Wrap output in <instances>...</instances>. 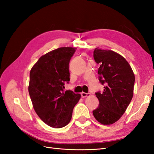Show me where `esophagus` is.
Here are the masks:
<instances>
[{
    "instance_id": "34e87169",
    "label": "esophagus",
    "mask_w": 154,
    "mask_h": 154,
    "mask_svg": "<svg viewBox=\"0 0 154 154\" xmlns=\"http://www.w3.org/2000/svg\"><path fill=\"white\" fill-rule=\"evenodd\" d=\"M81 97H82L83 98H85V97H89L91 95L90 93H86L85 92H82L81 93Z\"/></svg>"
}]
</instances>
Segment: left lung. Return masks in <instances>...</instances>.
I'll use <instances>...</instances> for the list:
<instances>
[{"mask_svg": "<svg viewBox=\"0 0 154 154\" xmlns=\"http://www.w3.org/2000/svg\"><path fill=\"white\" fill-rule=\"evenodd\" d=\"M93 57L100 65L98 74L104 87L103 93H95L99 105L93 114L98 122L109 125L120 119L131 102L135 76L128 62L116 52L97 48Z\"/></svg>", "mask_w": 154, "mask_h": 154, "instance_id": "obj_1", "label": "left lung"}]
</instances>
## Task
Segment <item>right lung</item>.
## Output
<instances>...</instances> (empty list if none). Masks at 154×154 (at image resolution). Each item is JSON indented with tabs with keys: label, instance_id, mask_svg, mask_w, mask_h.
<instances>
[{
	"label": "right lung",
	"instance_id": "1",
	"mask_svg": "<svg viewBox=\"0 0 154 154\" xmlns=\"http://www.w3.org/2000/svg\"><path fill=\"white\" fill-rule=\"evenodd\" d=\"M76 48L63 47L42 55L30 70L28 92L38 116L44 123L60 128L69 123L80 94L63 91L70 80L69 63Z\"/></svg>",
	"mask_w": 154,
	"mask_h": 154
}]
</instances>
